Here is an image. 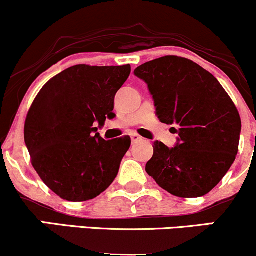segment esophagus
Segmentation results:
<instances>
[{"label": "esophagus", "mask_w": 256, "mask_h": 256, "mask_svg": "<svg viewBox=\"0 0 256 256\" xmlns=\"http://www.w3.org/2000/svg\"><path fill=\"white\" fill-rule=\"evenodd\" d=\"M131 140H132V142L136 143V142H140V140H142V137L137 134H131Z\"/></svg>", "instance_id": "obj_1"}]
</instances>
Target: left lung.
<instances>
[{
    "mask_svg": "<svg viewBox=\"0 0 256 256\" xmlns=\"http://www.w3.org/2000/svg\"><path fill=\"white\" fill-rule=\"evenodd\" d=\"M134 76L148 85L161 122L178 134L173 148L155 140L146 171L178 198L208 194L228 173L238 152L242 122L218 79L184 58L140 64Z\"/></svg>",
    "mask_w": 256,
    "mask_h": 256,
    "instance_id": "obj_1",
    "label": "left lung"
}]
</instances>
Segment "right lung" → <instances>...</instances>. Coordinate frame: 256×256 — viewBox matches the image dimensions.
Listing matches in <instances>:
<instances>
[{
    "instance_id": "right-lung-1",
    "label": "right lung",
    "mask_w": 256,
    "mask_h": 256,
    "mask_svg": "<svg viewBox=\"0 0 256 256\" xmlns=\"http://www.w3.org/2000/svg\"><path fill=\"white\" fill-rule=\"evenodd\" d=\"M130 73V64H76L50 79L34 98L25 144L38 176L61 198H95L118 176L131 138L104 140L94 122L116 118L114 98Z\"/></svg>"
}]
</instances>
